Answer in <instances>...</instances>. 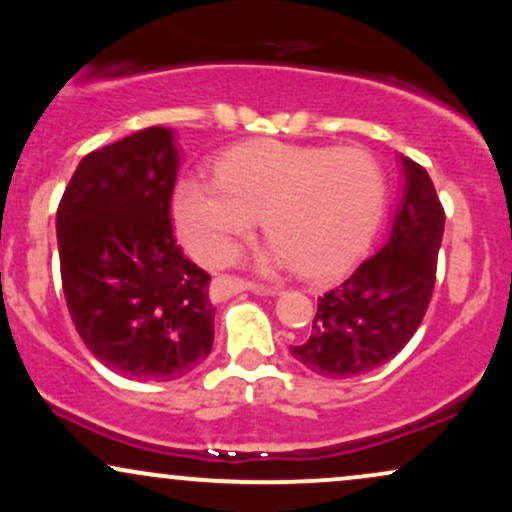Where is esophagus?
<instances>
[{"instance_id": "1", "label": "esophagus", "mask_w": 512, "mask_h": 512, "mask_svg": "<svg viewBox=\"0 0 512 512\" xmlns=\"http://www.w3.org/2000/svg\"><path fill=\"white\" fill-rule=\"evenodd\" d=\"M243 291H255V293H269V296H276L281 293L279 286H260V284H252L248 279H238V276H216L214 284H211V296L216 301H226V298L236 296V293Z\"/></svg>"}]
</instances>
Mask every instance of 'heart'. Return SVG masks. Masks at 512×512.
I'll return each instance as SVG.
<instances>
[{
	"mask_svg": "<svg viewBox=\"0 0 512 512\" xmlns=\"http://www.w3.org/2000/svg\"><path fill=\"white\" fill-rule=\"evenodd\" d=\"M383 202V170L368 151L255 139L226 151L214 180H180L173 211L199 260H228L262 214L272 236L264 262L327 276L361 255Z\"/></svg>",
	"mask_w": 512,
	"mask_h": 512,
	"instance_id": "obj_1",
	"label": "heart"
}]
</instances>
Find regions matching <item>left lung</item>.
Wrapping results in <instances>:
<instances>
[{"label": "left lung", "instance_id": "left-lung-1", "mask_svg": "<svg viewBox=\"0 0 512 512\" xmlns=\"http://www.w3.org/2000/svg\"><path fill=\"white\" fill-rule=\"evenodd\" d=\"M404 192L387 243L317 298L313 332L291 356L325 378H354L395 358L419 330L436 284L445 211L433 180L402 156Z\"/></svg>", "mask_w": 512, "mask_h": 512}]
</instances>
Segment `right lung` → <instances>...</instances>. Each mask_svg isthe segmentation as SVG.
<instances>
[{
    "label": "right lung",
    "mask_w": 512,
    "mask_h": 512,
    "mask_svg": "<svg viewBox=\"0 0 512 512\" xmlns=\"http://www.w3.org/2000/svg\"><path fill=\"white\" fill-rule=\"evenodd\" d=\"M180 156L149 127L81 158L60 207L62 289L93 356L132 380H175L214 344L211 276L170 226Z\"/></svg>",
    "instance_id": "obj_1"
}]
</instances>
